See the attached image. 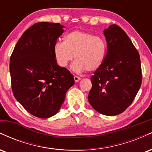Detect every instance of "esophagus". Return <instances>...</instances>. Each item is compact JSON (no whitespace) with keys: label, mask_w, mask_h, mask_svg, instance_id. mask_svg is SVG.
Listing matches in <instances>:
<instances>
[{"label":"esophagus","mask_w":152,"mask_h":152,"mask_svg":"<svg viewBox=\"0 0 152 152\" xmlns=\"http://www.w3.org/2000/svg\"><path fill=\"white\" fill-rule=\"evenodd\" d=\"M74 78L75 82H78V81H79L80 80H81V78L78 77V76H74Z\"/></svg>","instance_id":"34e87169"}]
</instances>
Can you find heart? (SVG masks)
Masks as SVG:
<instances>
[{
    "instance_id": "obj_1",
    "label": "heart",
    "mask_w": 152,
    "mask_h": 152,
    "mask_svg": "<svg viewBox=\"0 0 152 152\" xmlns=\"http://www.w3.org/2000/svg\"><path fill=\"white\" fill-rule=\"evenodd\" d=\"M106 41L83 31H73L64 36V43L54 46V55L59 66L66 67L75 56L73 69L76 72H94L102 66L106 55Z\"/></svg>"
}]
</instances>
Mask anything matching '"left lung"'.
I'll use <instances>...</instances> for the list:
<instances>
[{"mask_svg": "<svg viewBox=\"0 0 152 152\" xmlns=\"http://www.w3.org/2000/svg\"><path fill=\"white\" fill-rule=\"evenodd\" d=\"M107 50L102 66L91 78L88 100L100 114L116 116L131 105L142 84L139 54L119 26L104 31Z\"/></svg>", "mask_w": 152, "mask_h": 152, "instance_id": "left-lung-1", "label": "left lung"}]
</instances>
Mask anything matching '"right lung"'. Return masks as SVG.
Returning <instances> with one entry per match:
<instances>
[{
    "mask_svg": "<svg viewBox=\"0 0 152 152\" xmlns=\"http://www.w3.org/2000/svg\"><path fill=\"white\" fill-rule=\"evenodd\" d=\"M63 28L54 23L34 24L23 33L10 56L13 95L28 112L38 118L56 114L74 84V76L57 64L54 55Z\"/></svg>",
    "mask_w": 152,
    "mask_h": 152,
    "instance_id": "right-lung-1",
    "label": "right lung"
}]
</instances>
